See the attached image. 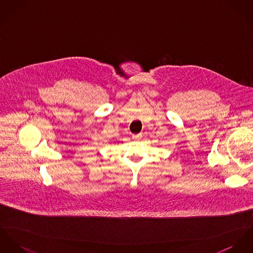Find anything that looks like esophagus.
<instances>
[{
  "label": "esophagus",
  "instance_id": "obj_1",
  "mask_svg": "<svg viewBox=\"0 0 253 253\" xmlns=\"http://www.w3.org/2000/svg\"><path fill=\"white\" fill-rule=\"evenodd\" d=\"M133 139H135V140H139L140 138H141V134H136V135H133Z\"/></svg>",
  "mask_w": 253,
  "mask_h": 253
}]
</instances>
